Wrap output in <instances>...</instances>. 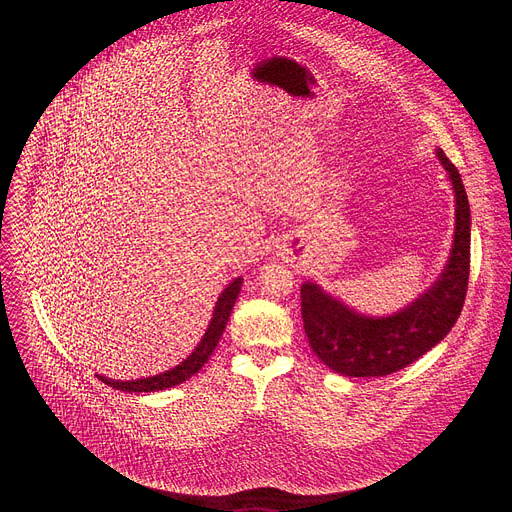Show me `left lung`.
<instances>
[{
    "mask_svg": "<svg viewBox=\"0 0 512 512\" xmlns=\"http://www.w3.org/2000/svg\"><path fill=\"white\" fill-rule=\"evenodd\" d=\"M456 192V233L448 265L425 294L405 310L387 316H362L328 296L320 285H302V318L314 354L344 377H385L405 369L456 324L470 275V204L456 166L437 150Z\"/></svg>",
    "mask_w": 512,
    "mask_h": 512,
    "instance_id": "obj_1",
    "label": "left lung"
}]
</instances>
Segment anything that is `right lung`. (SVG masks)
<instances>
[{"instance_id":"1","label":"right lung","mask_w":512,"mask_h":512,"mask_svg":"<svg viewBox=\"0 0 512 512\" xmlns=\"http://www.w3.org/2000/svg\"><path fill=\"white\" fill-rule=\"evenodd\" d=\"M241 283H243V277H237L235 281H231L225 287L221 298H218V302L214 306L212 320H210V324H208L200 344L194 348V352L184 362L178 364V367H174V369H170V371H166L162 375L145 377V379H137V381H115V379H107V377H101V375H97V377L105 385H109V387H113L117 391H127V393H152V391L170 389V387H176V385L188 381L192 375H196L204 367V362L208 360V356L216 348L218 340H221V336L225 332V326L229 322V316L233 312V306H235V302L239 298Z\"/></svg>"}]
</instances>
